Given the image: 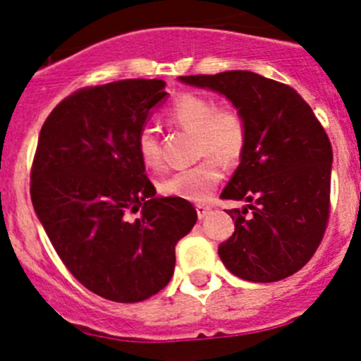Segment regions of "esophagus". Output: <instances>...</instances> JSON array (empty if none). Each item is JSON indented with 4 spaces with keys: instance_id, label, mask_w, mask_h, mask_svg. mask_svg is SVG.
I'll use <instances>...</instances> for the list:
<instances>
[{
    "instance_id": "esophagus-1",
    "label": "esophagus",
    "mask_w": 361,
    "mask_h": 361,
    "mask_svg": "<svg viewBox=\"0 0 361 361\" xmlns=\"http://www.w3.org/2000/svg\"><path fill=\"white\" fill-rule=\"evenodd\" d=\"M195 209H197V216H199L200 220L206 219V216H208V213L212 212V209H209V206H204V204H197Z\"/></svg>"
}]
</instances>
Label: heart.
<instances>
[{
	"label": "heart",
	"mask_w": 361,
	"mask_h": 361,
	"mask_svg": "<svg viewBox=\"0 0 361 361\" xmlns=\"http://www.w3.org/2000/svg\"><path fill=\"white\" fill-rule=\"evenodd\" d=\"M166 117L178 128L195 133V155L206 157L199 164L178 170L159 183V190L166 197L206 200L222 178L224 166H235L244 157L247 148V121L233 104L216 106L212 97L200 94H180L166 111ZM135 148L139 159L148 168L161 164V146L152 128L137 133Z\"/></svg>",
	"instance_id": "obj_1"
}]
</instances>
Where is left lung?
Returning <instances> with one entry per match:
<instances>
[{
    "instance_id": "1",
    "label": "left lung",
    "mask_w": 361,
    "mask_h": 361,
    "mask_svg": "<svg viewBox=\"0 0 361 361\" xmlns=\"http://www.w3.org/2000/svg\"><path fill=\"white\" fill-rule=\"evenodd\" d=\"M180 81L226 95L247 121V148L220 199L250 204L228 212L235 233L219 245L220 260L250 282L288 279L311 260L329 222L333 148L324 126L295 88L247 70Z\"/></svg>"
}]
</instances>
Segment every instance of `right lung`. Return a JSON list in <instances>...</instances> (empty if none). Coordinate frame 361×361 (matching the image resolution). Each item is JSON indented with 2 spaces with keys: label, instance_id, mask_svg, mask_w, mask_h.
<instances>
[{
  "label": "right lung",
  "instance_id": "obj_1",
  "mask_svg": "<svg viewBox=\"0 0 361 361\" xmlns=\"http://www.w3.org/2000/svg\"><path fill=\"white\" fill-rule=\"evenodd\" d=\"M164 86L123 79L73 92L44 121L32 162V204L54 250L88 291L121 304L168 286L175 245L197 222L188 200L155 197L135 148Z\"/></svg>",
  "mask_w": 361,
  "mask_h": 361
}]
</instances>
